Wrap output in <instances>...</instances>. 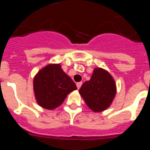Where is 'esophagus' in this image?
Returning a JSON list of instances; mask_svg holds the SVG:
<instances>
[{
	"label": "esophagus",
	"instance_id": "obj_1",
	"mask_svg": "<svg viewBox=\"0 0 150 150\" xmlns=\"http://www.w3.org/2000/svg\"><path fill=\"white\" fill-rule=\"evenodd\" d=\"M82 84H83V83H82V82H79V83H76V87H77L78 89H79V88L81 87Z\"/></svg>",
	"mask_w": 150,
	"mask_h": 150
}]
</instances>
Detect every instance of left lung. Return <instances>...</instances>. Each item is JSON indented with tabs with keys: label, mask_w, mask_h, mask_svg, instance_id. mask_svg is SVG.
Masks as SVG:
<instances>
[{
	"label": "left lung",
	"mask_w": 150,
	"mask_h": 150,
	"mask_svg": "<svg viewBox=\"0 0 150 150\" xmlns=\"http://www.w3.org/2000/svg\"><path fill=\"white\" fill-rule=\"evenodd\" d=\"M79 92L91 110L102 112L112 104L116 94V85L108 71L96 67L91 79L82 85Z\"/></svg>",
	"instance_id": "1"
}]
</instances>
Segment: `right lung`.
<instances>
[{"label":"right lung","mask_w":150,"mask_h":150,"mask_svg":"<svg viewBox=\"0 0 150 150\" xmlns=\"http://www.w3.org/2000/svg\"><path fill=\"white\" fill-rule=\"evenodd\" d=\"M33 88L38 105L50 110L59 107L69 93L77 89L60 64H49L40 69L33 79Z\"/></svg>","instance_id":"1"}]
</instances>
